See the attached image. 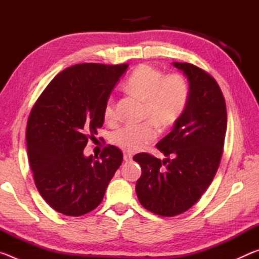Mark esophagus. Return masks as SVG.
Masks as SVG:
<instances>
[{
    "instance_id": "esophagus-1",
    "label": "esophagus",
    "mask_w": 259,
    "mask_h": 259,
    "mask_svg": "<svg viewBox=\"0 0 259 259\" xmlns=\"http://www.w3.org/2000/svg\"><path fill=\"white\" fill-rule=\"evenodd\" d=\"M123 160L126 161V162L131 161V160H133V155H131L130 153H124V154H123Z\"/></svg>"
}]
</instances>
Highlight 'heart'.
Instances as JSON below:
<instances>
[{
    "label": "heart",
    "instance_id": "obj_1",
    "mask_svg": "<svg viewBox=\"0 0 259 259\" xmlns=\"http://www.w3.org/2000/svg\"><path fill=\"white\" fill-rule=\"evenodd\" d=\"M131 94L145 103L143 119L150 120L140 124H126L114 131L111 140L116 147L125 152H138L156 137V124L160 129H168L183 116L190 98V89L185 78L179 74L164 75L151 65H140L126 81ZM106 121L117 119L116 103L109 97L105 105Z\"/></svg>",
    "mask_w": 259,
    "mask_h": 259
}]
</instances>
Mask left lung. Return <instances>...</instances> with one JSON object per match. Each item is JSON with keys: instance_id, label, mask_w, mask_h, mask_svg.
<instances>
[{"instance_id": "obj_1", "label": "left lung", "mask_w": 259, "mask_h": 259, "mask_svg": "<svg viewBox=\"0 0 259 259\" xmlns=\"http://www.w3.org/2000/svg\"><path fill=\"white\" fill-rule=\"evenodd\" d=\"M174 66L187 76L190 98L171 133L156 144L166 159L161 161L148 153L134 156L142 166L136 184L139 202L163 217L187 211L211 184L227 126L225 99L216 80L193 64L174 63Z\"/></svg>"}]
</instances>
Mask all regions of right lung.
I'll return each mask as SVG.
<instances>
[{"label":"right lung","mask_w":259,"mask_h":259,"mask_svg":"<svg viewBox=\"0 0 259 259\" xmlns=\"http://www.w3.org/2000/svg\"><path fill=\"white\" fill-rule=\"evenodd\" d=\"M128 64L85 63L52 78L29 113L26 142L35 185L52 209L82 216L100 204L122 163L116 146L96 160L83 150L104 123V108Z\"/></svg>","instance_id":"add662e5"}]
</instances>
